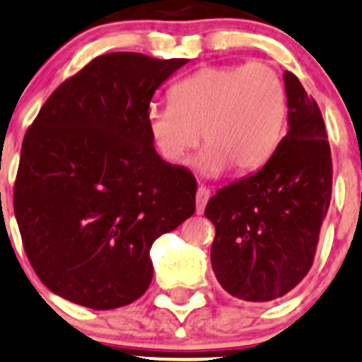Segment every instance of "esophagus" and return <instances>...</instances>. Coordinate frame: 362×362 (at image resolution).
Returning a JSON list of instances; mask_svg holds the SVG:
<instances>
[{"instance_id": "obj_1", "label": "esophagus", "mask_w": 362, "mask_h": 362, "mask_svg": "<svg viewBox=\"0 0 362 362\" xmlns=\"http://www.w3.org/2000/svg\"><path fill=\"white\" fill-rule=\"evenodd\" d=\"M208 199H210V191H208L206 187H203V185H201V187L197 189V194H196V211H197V215H201V213L204 211V206H206Z\"/></svg>"}]
</instances>
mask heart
<instances>
[{"label":"heart","instance_id":"obj_1","mask_svg":"<svg viewBox=\"0 0 362 362\" xmlns=\"http://www.w3.org/2000/svg\"><path fill=\"white\" fill-rule=\"evenodd\" d=\"M168 105H149L146 124L158 154L180 165L204 136L196 159L201 173L216 177L260 170L281 146L286 128V91L265 64L204 67L170 90Z\"/></svg>","mask_w":362,"mask_h":362}]
</instances>
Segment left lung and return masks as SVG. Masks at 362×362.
Masks as SVG:
<instances>
[{
    "instance_id": "1",
    "label": "left lung",
    "mask_w": 362,
    "mask_h": 362,
    "mask_svg": "<svg viewBox=\"0 0 362 362\" xmlns=\"http://www.w3.org/2000/svg\"><path fill=\"white\" fill-rule=\"evenodd\" d=\"M288 132L253 175L208 201L215 226L211 267L222 288L246 302L291 291L314 262L332 199V151L321 111L302 83L284 71Z\"/></svg>"
}]
</instances>
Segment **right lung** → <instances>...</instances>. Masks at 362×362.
<instances>
[{
  "mask_svg": "<svg viewBox=\"0 0 362 362\" xmlns=\"http://www.w3.org/2000/svg\"><path fill=\"white\" fill-rule=\"evenodd\" d=\"M185 64L97 57L25 133L13 211L30 265L55 295L95 310L135 302L152 281V243L196 211V178L156 152L146 124L154 91Z\"/></svg>",
  "mask_w": 362,
  "mask_h": 362,
  "instance_id": "obj_1",
  "label": "right lung"
}]
</instances>
